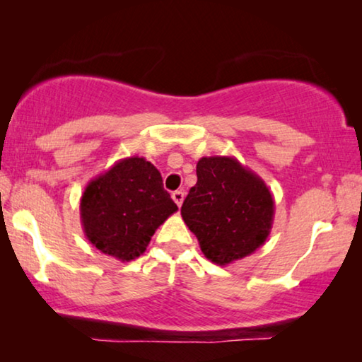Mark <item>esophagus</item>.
I'll return each mask as SVG.
<instances>
[{
	"label": "esophagus",
	"mask_w": 362,
	"mask_h": 362,
	"mask_svg": "<svg viewBox=\"0 0 362 362\" xmlns=\"http://www.w3.org/2000/svg\"><path fill=\"white\" fill-rule=\"evenodd\" d=\"M183 198H185V193L182 192V189H177V192H174L173 193V199L175 201V204L177 206H182V203H183Z\"/></svg>",
	"instance_id": "1"
}]
</instances>
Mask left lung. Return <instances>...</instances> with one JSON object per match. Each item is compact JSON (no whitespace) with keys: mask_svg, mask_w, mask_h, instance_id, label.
I'll list each match as a JSON object with an SVG mask.
<instances>
[{"mask_svg":"<svg viewBox=\"0 0 362 362\" xmlns=\"http://www.w3.org/2000/svg\"><path fill=\"white\" fill-rule=\"evenodd\" d=\"M196 175L180 214L206 259L225 267L255 252L274 218L267 183L233 156L201 158Z\"/></svg>","mask_w":362,"mask_h":362,"instance_id":"8db88e82","label":"left lung"}]
</instances>
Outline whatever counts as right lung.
<instances>
[{
	"mask_svg": "<svg viewBox=\"0 0 362 362\" xmlns=\"http://www.w3.org/2000/svg\"><path fill=\"white\" fill-rule=\"evenodd\" d=\"M177 209L159 170L139 156L119 159L90 180L79 203L88 241L121 262L142 255L158 226Z\"/></svg>",
	"mask_w": 362,
	"mask_h": 362,
	"instance_id": "right-lung-1",
	"label": "right lung"
}]
</instances>
